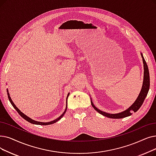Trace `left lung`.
<instances>
[{
  "instance_id": "obj_1",
  "label": "left lung",
  "mask_w": 156,
  "mask_h": 156,
  "mask_svg": "<svg viewBox=\"0 0 156 156\" xmlns=\"http://www.w3.org/2000/svg\"><path fill=\"white\" fill-rule=\"evenodd\" d=\"M142 59H143V62H144V83L143 86H142L141 92L139 94V96L136 100L135 101V102L129 108H128L127 110L126 111H124L121 113H117V114H110L108 113L104 112L101 111L100 110L98 109V108L94 105L92 102L91 101V104L92 107L96 110L98 113H101L103 115L108 117V118H112V119H122L124 117H126L128 116H130L132 115V112H137L140 108L142 104L144 103V100L147 96V94L149 90V87H150V76H149V71H148V68L147 64L145 62V58L143 57V55L141 54Z\"/></svg>"
}]
</instances>
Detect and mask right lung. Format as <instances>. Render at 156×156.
Wrapping results in <instances>:
<instances>
[{
    "label": "right lung",
    "instance_id": "add662e5",
    "mask_svg": "<svg viewBox=\"0 0 156 156\" xmlns=\"http://www.w3.org/2000/svg\"><path fill=\"white\" fill-rule=\"evenodd\" d=\"M7 92H8V99H9V101H10V103H11V105H12V106L15 108V109L17 111V112L19 113V115L20 116H21L22 117H23L25 120H26L27 121H28V122H29L30 123H32V124H38V125H44V126H46V125H50V124H54V123H55L56 122H57L58 120H59L60 119H61L62 117H63V115H64L65 114V113H66V110H67V98H68V96H69V94H68V95H67V99H66V110H65V111H64V112L61 115H60L58 118H57V119H55V120H53V121H51V122H37V121H36V120H32V119H31L30 118H29V117H27V115H25V114H23L21 111H20L18 108L16 106V105L14 104V103L12 102V100H11V98H10V96H9V92H8V90H7Z\"/></svg>",
    "mask_w": 156,
    "mask_h": 156
}]
</instances>
